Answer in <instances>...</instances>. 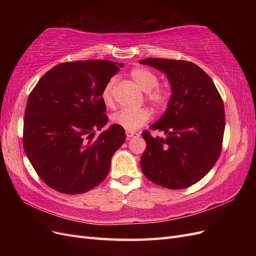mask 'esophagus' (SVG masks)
<instances>
[{
  "label": "esophagus",
  "mask_w": 256,
  "mask_h": 256,
  "mask_svg": "<svg viewBox=\"0 0 256 256\" xmlns=\"http://www.w3.org/2000/svg\"><path fill=\"white\" fill-rule=\"evenodd\" d=\"M126 136H127V140H130L131 138H138L140 136V134L134 132V131H126Z\"/></svg>",
  "instance_id": "obj_1"
}]
</instances>
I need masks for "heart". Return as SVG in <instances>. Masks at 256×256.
Wrapping results in <instances>:
<instances>
[{"mask_svg": "<svg viewBox=\"0 0 256 256\" xmlns=\"http://www.w3.org/2000/svg\"><path fill=\"white\" fill-rule=\"evenodd\" d=\"M130 76L143 92H146V98L157 109L164 106L168 102V92L158 86V76L150 69L145 67H134L130 72ZM115 79H111L104 86L102 92V99L106 106L113 104V88ZM150 118V112L144 108L138 110L124 109L112 116V122L127 131H134L143 126Z\"/></svg>", "mask_w": 256, "mask_h": 256, "instance_id": "b5f03b06", "label": "heart"}]
</instances>
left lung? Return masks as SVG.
Returning <instances> with one entry per match:
<instances>
[{"instance_id": "left-lung-1", "label": "left lung", "mask_w": 256, "mask_h": 256, "mask_svg": "<svg viewBox=\"0 0 256 256\" xmlns=\"http://www.w3.org/2000/svg\"><path fill=\"white\" fill-rule=\"evenodd\" d=\"M138 63L166 74L172 96L157 122L150 128L166 138L142 132L146 150L141 168L148 180L168 189L196 184L218 160L226 128L223 100L202 68L187 60L144 58Z\"/></svg>"}]
</instances>
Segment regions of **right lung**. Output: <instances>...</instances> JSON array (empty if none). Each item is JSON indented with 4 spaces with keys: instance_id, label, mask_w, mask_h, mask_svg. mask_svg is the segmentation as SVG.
<instances>
[{
    "instance_id": "right-lung-1",
    "label": "right lung",
    "mask_w": 256,
    "mask_h": 256,
    "mask_svg": "<svg viewBox=\"0 0 256 256\" xmlns=\"http://www.w3.org/2000/svg\"><path fill=\"white\" fill-rule=\"evenodd\" d=\"M124 64L106 60L62 63L30 92L23 120V147L50 188L79 194L109 174L111 158L125 142L124 128L106 122L102 92Z\"/></svg>"
}]
</instances>
